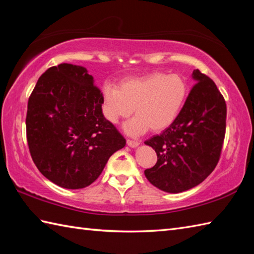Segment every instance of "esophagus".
<instances>
[{
    "mask_svg": "<svg viewBox=\"0 0 254 254\" xmlns=\"http://www.w3.org/2000/svg\"><path fill=\"white\" fill-rule=\"evenodd\" d=\"M127 146H130V147H132V148H135V147H137L138 145H139V142H137V141H132V139H127Z\"/></svg>",
    "mask_w": 254,
    "mask_h": 254,
    "instance_id": "esophagus-1",
    "label": "esophagus"
}]
</instances>
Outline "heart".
Returning a JSON list of instances; mask_svg holds the SVG:
<instances>
[{"label": "heart", "mask_w": 254, "mask_h": 254, "mask_svg": "<svg viewBox=\"0 0 254 254\" xmlns=\"http://www.w3.org/2000/svg\"><path fill=\"white\" fill-rule=\"evenodd\" d=\"M189 95L187 79L178 73L156 72L142 77L126 78L102 90L101 111L106 120L117 124L135 112L123 126L128 135L138 136L149 128L161 132L174 123Z\"/></svg>", "instance_id": "1"}]
</instances>
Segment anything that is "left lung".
<instances>
[{"instance_id": "left-lung-1", "label": "left lung", "mask_w": 254, "mask_h": 254, "mask_svg": "<svg viewBox=\"0 0 254 254\" xmlns=\"http://www.w3.org/2000/svg\"><path fill=\"white\" fill-rule=\"evenodd\" d=\"M196 84L177 120L145 144L155 149L157 163L144 171L153 186L180 193L198 186L216 167L226 130V102L212 79L194 69Z\"/></svg>"}]
</instances>
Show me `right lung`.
Listing matches in <instances>:
<instances>
[{"label":"right lung","instance_id":"right-lung-1","mask_svg":"<svg viewBox=\"0 0 254 254\" xmlns=\"http://www.w3.org/2000/svg\"><path fill=\"white\" fill-rule=\"evenodd\" d=\"M102 94L87 68L62 63L38 79L28 100L27 142L42 175L76 190L91 185L126 139L101 111Z\"/></svg>","mask_w":254,"mask_h":254}]
</instances>
